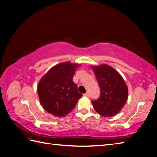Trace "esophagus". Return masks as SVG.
I'll list each match as a JSON object with an SVG mask.
<instances>
[{"label": "esophagus", "mask_w": 157, "mask_h": 157, "mask_svg": "<svg viewBox=\"0 0 157 157\" xmlns=\"http://www.w3.org/2000/svg\"><path fill=\"white\" fill-rule=\"evenodd\" d=\"M84 96H86V97H90V94H89L88 92H86V93H85V94H84Z\"/></svg>", "instance_id": "esophagus-1"}]
</instances>
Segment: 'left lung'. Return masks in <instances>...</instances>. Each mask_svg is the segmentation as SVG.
Instances as JSON below:
<instances>
[{"mask_svg":"<svg viewBox=\"0 0 157 157\" xmlns=\"http://www.w3.org/2000/svg\"><path fill=\"white\" fill-rule=\"evenodd\" d=\"M100 88V97L92 101L94 109L105 117H111L119 113L126 104L128 89L121 74L107 64L92 65Z\"/></svg>","mask_w":157,"mask_h":157,"instance_id":"left-lung-1","label":"left lung"}]
</instances>
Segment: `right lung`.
I'll use <instances>...</instances> for the list:
<instances>
[{
    "mask_svg": "<svg viewBox=\"0 0 157 157\" xmlns=\"http://www.w3.org/2000/svg\"><path fill=\"white\" fill-rule=\"evenodd\" d=\"M81 65L69 61L52 67L39 80L37 92L42 107L55 117H61L72 111L82 96L73 81L76 70Z\"/></svg>",
    "mask_w": 157,
    "mask_h": 157,
    "instance_id": "add662e5",
    "label": "right lung"
}]
</instances>
